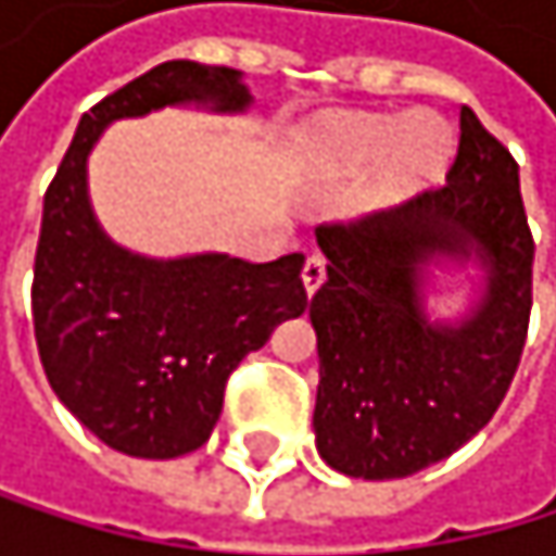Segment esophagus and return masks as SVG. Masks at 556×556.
Masks as SVG:
<instances>
[{"label":"esophagus","mask_w":556,"mask_h":556,"mask_svg":"<svg viewBox=\"0 0 556 556\" xmlns=\"http://www.w3.org/2000/svg\"><path fill=\"white\" fill-rule=\"evenodd\" d=\"M324 276H327V260L319 256V253L306 256V263H303V287H306L309 296L319 290V283H324Z\"/></svg>","instance_id":"1"}]
</instances>
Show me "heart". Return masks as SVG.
Listing matches in <instances>:
<instances>
[{
    "mask_svg": "<svg viewBox=\"0 0 556 556\" xmlns=\"http://www.w3.org/2000/svg\"><path fill=\"white\" fill-rule=\"evenodd\" d=\"M451 149L454 132L433 113H353L316 129L313 163L330 179H356L377 166L367 200L390 206L437 179L451 160Z\"/></svg>",
    "mask_w": 556,
    "mask_h": 556,
    "instance_id": "obj_1",
    "label": "heart"
}]
</instances>
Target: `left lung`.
Returning a JSON list of instances; mask_svg holds the SVG:
<instances>
[{
  "instance_id": "8db88e82",
  "label": "left lung",
  "mask_w": 556,
  "mask_h": 556,
  "mask_svg": "<svg viewBox=\"0 0 556 556\" xmlns=\"http://www.w3.org/2000/svg\"><path fill=\"white\" fill-rule=\"evenodd\" d=\"M327 283L316 330V451L359 480L410 477L486 427L517 374L530 319L533 240L520 176L470 105L446 182L356 223L316 229ZM477 265L460 320H430L433 265Z\"/></svg>"
}]
</instances>
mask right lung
Listing matches in <instances>:
<instances>
[{"instance_id": "1", "label": "right lung", "mask_w": 556, "mask_h": 556, "mask_svg": "<svg viewBox=\"0 0 556 556\" xmlns=\"http://www.w3.org/2000/svg\"><path fill=\"white\" fill-rule=\"evenodd\" d=\"M166 105L237 116L253 105L240 70L173 59L96 102L42 203L33 276L39 359L55 396L105 446L173 460L203 446L240 359L306 309L303 253L247 263L229 253L142 256L89 203V153L116 119Z\"/></svg>"}]
</instances>
